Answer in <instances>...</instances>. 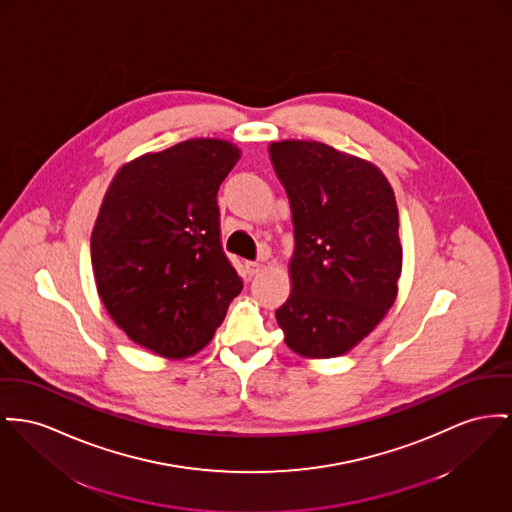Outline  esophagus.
<instances>
[{
	"label": "esophagus",
	"instance_id": "obj_1",
	"mask_svg": "<svg viewBox=\"0 0 512 512\" xmlns=\"http://www.w3.org/2000/svg\"><path fill=\"white\" fill-rule=\"evenodd\" d=\"M244 270H246L250 277H254V275L262 272V264H258V262H244Z\"/></svg>",
	"mask_w": 512,
	"mask_h": 512
}]
</instances>
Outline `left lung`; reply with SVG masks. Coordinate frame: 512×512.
<instances>
[{"label":"left lung","instance_id":"8db88e82","mask_svg":"<svg viewBox=\"0 0 512 512\" xmlns=\"http://www.w3.org/2000/svg\"><path fill=\"white\" fill-rule=\"evenodd\" d=\"M295 250L291 293L275 310L291 351L330 359L367 338L398 297V205L382 171L320 141L270 145Z\"/></svg>","mask_w":512,"mask_h":512}]
</instances>
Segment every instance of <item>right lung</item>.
<instances>
[{"label":"right lung","instance_id":"right-lung-1","mask_svg":"<svg viewBox=\"0 0 512 512\" xmlns=\"http://www.w3.org/2000/svg\"><path fill=\"white\" fill-rule=\"evenodd\" d=\"M240 149L198 137L126 163L91 235L99 295L130 340L167 359L211 341L242 281L219 239L217 190Z\"/></svg>","mask_w":512,"mask_h":512}]
</instances>
